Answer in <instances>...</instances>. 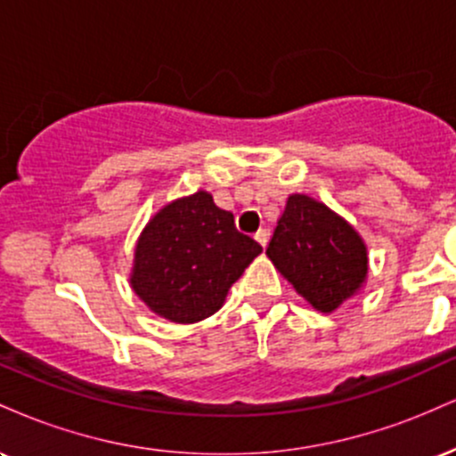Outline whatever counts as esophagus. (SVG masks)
<instances>
[{"label":"esophagus","mask_w":456,"mask_h":456,"mask_svg":"<svg viewBox=\"0 0 456 456\" xmlns=\"http://www.w3.org/2000/svg\"><path fill=\"white\" fill-rule=\"evenodd\" d=\"M255 240L265 248V246H268V232H265V229H259V232L255 233Z\"/></svg>","instance_id":"obj_1"}]
</instances>
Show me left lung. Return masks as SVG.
Masks as SVG:
<instances>
[{
	"label": "left lung",
	"mask_w": 456,
	"mask_h": 456,
	"mask_svg": "<svg viewBox=\"0 0 456 456\" xmlns=\"http://www.w3.org/2000/svg\"><path fill=\"white\" fill-rule=\"evenodd\" d=\"M265 255L319 313L358 296L369 276L362 235L326 203L300 192L287 197Z\"/></svg>",
	"instance_id": "8db88e82"
}]
</instances>
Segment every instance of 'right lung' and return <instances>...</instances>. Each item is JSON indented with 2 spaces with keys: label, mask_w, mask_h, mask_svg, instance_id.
<instances>
[{
  "label": "right lung",
  "mask_w": 456,
  "mask_h": 456,
  "mask_svg": "<svg viewBox=\"0 0 456 456\" xmlns=\"http://www.w3.org/2000/svg\"><path fill=\"white\" fill-rule=\"evenodd\" d=\"M261 253L235 229L233 214L208 191L160 208L134 246L130 287L159 317L197 323L224 305L229 289Z\"/></svg>",
  "instance_id": "add662e5"
}]
</instances>
